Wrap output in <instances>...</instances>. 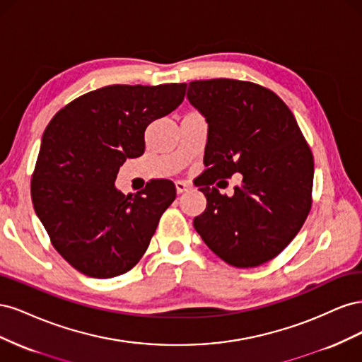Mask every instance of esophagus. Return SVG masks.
<instances>
[{"instance_id":"esophagus-1","label":"esophagus","mask_w":362,"mask_h":362,"mask_svg":"<svg viewBox=\"0 0 362 362\" xmlns=\"http://www.w3.org/2000/svg\"><path fill=\"white\" fill-rule=\"evenodd\" d=\"M175 187H177V193H184L192 187V184L185 182V181H177V182H175Z\"/></svg>"}]
</instances>
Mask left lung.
Listing matches in <instances>:
<instances>
[{"mask_svg":"<svg viewBox=\"0 0 362 362\" xmlns=\"http://www.w3.org/2000/svg\"><path fill=\"white\" fill-rule=\"evenodd\" d=\"M187 98L205 116L201 192L206 208L193 226L228 264L257 267L300 231L313 204L314 158L290 108L266 87L216 78L192 81ZM244 175L233 197L212 184Z\"/></svg>","mask_w":362,"mask_h":362,"instance_id":"obj_1","label":"left lung"}]
</instances>
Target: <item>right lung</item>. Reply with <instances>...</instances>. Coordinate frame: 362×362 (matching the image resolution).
Instances as JSON below:
<instances>
[{"instance_id":"add662e5","label":"right lung","mask_w":362,"mask_h":362,"mask_svg":"<svg viewBox=\"0 0 362 362\" xmlns=\"http://www.w3.org/2000/svg\"><path fill=\"white\" fill-rule=\"evenodd\" d=\"M185 87L105 86L64 105L43 133L33 206L52 246L84 275L107 279L133 269L177 198L169 180L127 196L115 181L127 158L145 152L146 127L182 103Z\"/></svg>"}]
</instances>
